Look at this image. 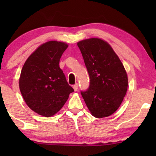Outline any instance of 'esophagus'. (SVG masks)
I'll list each match as a JSON object with an SVG mask.
<instances>
[{
	"label": "esophagus",
	"instance_id": "34e87169",
	"mask_svg": "<svg viewBox=\"0 0 156 156\" xmlns=\"http://www.w3.org/2000/svg\"><path fill=\"white\" fill-rule=\"evenodd\" d=\"M78 87H79L78 84H77V83H76V84L73 86V89H74V91H77L78 90Z\"/></svg>",
	"mask_w": 156,
	"mask_h": 156
}]
</instances>
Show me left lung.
Instances as JSON below:
<instances>
[{
	"mask_svg": "<svg viewBox=\"0 0 156 156\" xmlns=\"http://www.w3.org/2000/svg\"><path fill=\"white\" fill-rule=\"evenodd\" d=\"M88 71L90 84L81 91L91 114L104 118L114 114L122 103L128 76L120 59L110 44L99 38L77 42Z\"/></svg>",
	"mask_w": 156,
	"mask_h": 156,
	"instance_id": "8db88e82",
	"label": "left lung"
}]
</instances>
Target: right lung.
Here are the masks:
<instances>
[{
	"mask_svg": "<svg viewBox=\"0 0 156 156\" xmlns=\"http://www.w3.org/2000/svg\"><path fill=\"white\" fill-rule=\"evenodd\" d=\"M67 47L65 42L57 41L41 44L21 70L19 87L23 99L30 109L41 116L55 115L74 91L59 65Z\"/></svg>",
	"mask_w": 156,
	"mask_h": 156,
	"instance_id": "obj_1",
	"label": "right lung"
}]
</instances>
